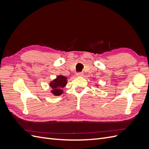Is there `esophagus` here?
<instances>
[{
    "mask_svg": "<svg viewBox=\"0 0 149 149\" xmlns=\"http://www.w3.org/2000/svg\"><path fill=\"white\" fill-rule=\"evenodd\" d=\"M76 76L78 77H81V76H83V73H82V72H79V73H77V74H76Z\"/></svg>",
    "mask_w": 149,
    "mask_h": 149,
    "instance_id": "34e87169",
    "label": "esophagus"
}]
</instances>
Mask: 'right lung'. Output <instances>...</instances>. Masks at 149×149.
Here are the masks:
<instances>
[{"instance_id": "add662e5", "label": "right lung", "mask_w": 149, "mask_h": 149, "mask_svg": "<svg viewBox=\"0 0 149 149\" xmlns=\"http://www.w3.org/2000/svg\"><path fill=\"white\" fill-rule=\"evenodd\" d=\"M67 83V78L64 76H58L56 78L49 83L52 87V93L55 96H60L63 92L62 88H63Z\"/></svg>"}]
</instances>
